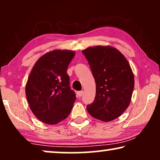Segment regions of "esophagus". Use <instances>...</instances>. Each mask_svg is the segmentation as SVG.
<instances>
[{
    "label": "esophagus",
    "instance_id": "34e87169",
    "mask_svg": "<svg viewBox=\"0 0 160 160\" xmlns=\"http://www.w3.org/2000/svg\"><path fill=\"white\" fill-rule=\"evenodd\" d=\"M76 95H77L78 97H82L83 95V91H78L76 92Z\"/></svg>",
    "mask_w": 160,
    "mask_h": 160
}]
</instances>
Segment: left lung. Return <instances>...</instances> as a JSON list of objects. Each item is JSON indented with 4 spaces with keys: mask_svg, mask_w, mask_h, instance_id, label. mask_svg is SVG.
I'll return each instance as SVG.
<instances>
[{
    "mask_svg": "<svg viewBox=\"0 0 160 160\" xmlns=\"http://www.w3.org/2000/svg\"><path fill=\"white\" fill-rule=\"evenodd\" d=\"M88 60L96 84L89 114L102 122L119 117L130 103L135 85L130 63L119 50L111 46H96L82 51Z\"/></svg>",
    "mask_w": 160,
    "mask_h": 160,
    "instance_id": "obj_1",
    "label": "left lung"
}]
</instances>
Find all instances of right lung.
Returning <instances> with one entry per match:
<instances>
[{"label":"right lung","mask_w":160,"mask_h":160,"mask_svg":"<svg viewBox=\"0 0 160 160\" xmlns=\"http://www.w3.org/2000/svg\"><path fill=\"white\" fill-rule=\"evenodd\" d=\"M75 52L54 49L36 61L25 86L33 114L43 123L56 124L68 117L76 99L69 87L68 67Z\"/></svg>","instance_id":"add662e5"}]
</instances>
